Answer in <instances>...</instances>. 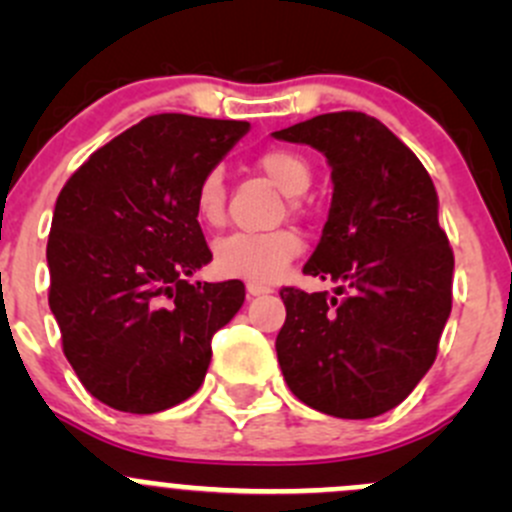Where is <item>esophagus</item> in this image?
<instances>
[{
	"mask_svg": "<svg viewBox=\"0 0 512 512\" xmlns=\"http://www.w3.org/2000/svg\"><path fill=\"white\" fill-rule=\"evenodd\" d=\"M245 289H247V294H250V297H260V294H270V287L257 285V282H247Z\"/></svg>",
	"mask_w": 512,
	"mask_h": 512,
	"instance_id": "esophagus-1",
	"label": "esophagus"
}]
</instances>
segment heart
<instances>
[{
	"instance_id": "heart-1",
	"label": "heart",
	"mask_w": 512,
	"mask_h": 512,
	"mask_svg": "<svg viewBox=\"0 0 512 512\" xmlns=\"http://www.w3.org/2000/svg\"><path fill=\"white\" fill-rule=\"evenodd\" d=\"M257 168L285 195H302L312 183V168L302 156L287 148H270L257 158ZM195 210L208 225H218L225 215V183L218 168L208 170L195 190ZM302 252V237L294 230L235 232L213 247V265L220 275L250 282H272Z\"/></svg>"
}]
</instances>
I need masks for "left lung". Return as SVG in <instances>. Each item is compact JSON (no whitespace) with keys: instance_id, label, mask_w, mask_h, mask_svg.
<instances>
[{"instance_id":"8db88e82","label":"left lung","mask_w":512,"mask_h":512,"mask_svg":"<svg viewBox=\"0 0 512 512\" xmlns=\"http://www.w3.org/2000/svg\"><path fill=\"white\" fill-rule=\"evenodd\" d=\"M332 168V208L304 275L329 292L282 287L277 361L302 404L337 418L399 406L431 369L451 314L453 250L431 175L374 116L322 113L272 133Z\"/></svg>"}]
</instances>
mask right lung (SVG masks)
<instances>
[{
    "mask_svg": "<svg viewBox=\"0 0 512 512\" xmlns=\"http://www.w3.org/2000/svg\"><path fill=\"white\" fill-rule=\"evenodd\" d=\"M247 121L158 113L113 138L56 198L49 307L76 376L101 404L158 414L200 389L240 280L188 277L213 260L195 190Z\"/></svg>",
    "mask_w": 512,
    "mask_h": 512,
    "instance_id": "right-lung-1",
    "label": "right lung"
}]
</instances>
